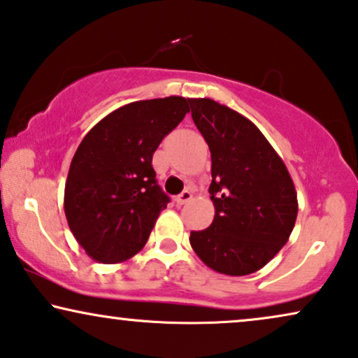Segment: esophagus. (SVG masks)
I'll return each instance as SVG.
<instances>
[{
    "label": "esophagus",
    "mask_w": 358,
    "mask_h": 358,
    "mask_svg": "<svg viewBox=\"0 0 358 358\" xmlns=\"http://www.w3.org/2000/svg\"><path fill=\"white\" fill-rule=\"evenodd\" d=\"M192 198H193V193L189 192V189H185V192H182L178 196L175 198V201H176V205H185V203H188Z\"/></svg>",
    "instance_id": "esophagus-1"
}]
</instances>
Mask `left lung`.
I'll use <instances>...</instances> for the list:
<instances>
[{"mask_svg": "<svg viewBox=\"0 0 358 358\" xmlns=\"http://www.w3.org/2000/svg\"><path fill=\"white\" fill-rule=\"evenodd\" d=\"M192 117L211 152L215 220L189 244L208 268L246 275L264 268L291 236L297 218L292 178L261 130L211 99H189Z\"/></svg>", "mask_w": 358, "mask_h": 358, "instance_id": "left-lung-1", "label": "left lung"}]
</instances>
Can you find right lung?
<instances>
[{
    "label": "right lung",
    "instance_id": "add662e5",
    "mask_svg": "<svg viewBox=\"0 0 358 358\" xmlns=\"http://www.w3.org/2000/svg\"><path fill=\"white\" fill-rule=\"evenodd\" d=\"M170 96L119 107L97 122L72 158L64 213L72 234L94 261L124 262L145 246L170 198L157 185L152 157L189 112Z\"/></svg>",
    "mask_w": 358,
    "mask_h": 358
}]
</instances>
